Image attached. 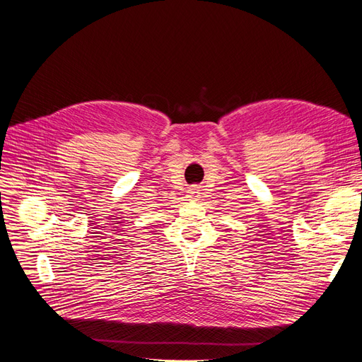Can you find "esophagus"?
<instances>
[{
	"label": "esophagus",
	"instance_id": "1",
	"mask_svg": "<svg viewBox=\"0 0 362 362\" xmlns=\"http://www.w3.org/2000/svg\"><path fill=\"white\" fill-rule=\"evenodd\" d=\"M189 198H191L192 201H197L199 198V187L194 186V187L189 189Z\"/></svg>",
	"mask_w": 362,
	"mask_h": 362
}]
</instances>
